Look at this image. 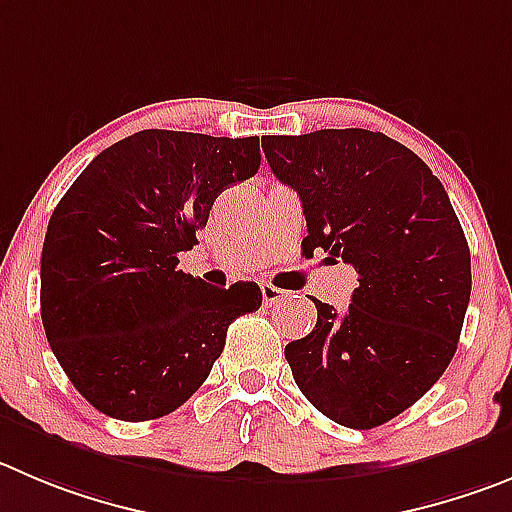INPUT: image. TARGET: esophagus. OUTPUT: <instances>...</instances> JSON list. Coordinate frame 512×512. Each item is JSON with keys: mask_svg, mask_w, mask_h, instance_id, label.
Here are the masks:
<instances>
[{"mask_svg": "<svg viewBox=\"0 0 512 512\" xmlns=\"http://www.w3.org/2000/svg\"><path fill=\"white\" fill-rule=\"evenodd\" d=\"M260 290H262V300H265V305L280 303V300H283L285 295H288V293H285V290L275 288V285H270V283H262Z\"/></svg>", "mask_w": 512, "mask_h": 512, "instance_id": "obj_1", "label": "esophagus"}]
</instances>
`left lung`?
I'll return each instance as SVG.
<instances>
[{
    "mask_svg": "<svg viewBox=\"0 0 512 512\" xmlns=\"http://www.w3.org/2000/svg\"><path fill=\"white\" fill-rule=\"evenodd\" d=\"M272 174L303 202V250L358 272L346 313L313 300L315 328L285 346L305 399L374 429L450 366L470 303V247L442 181L384 133L323 128L262 138Z\"/></svg>",
    "mask_w": 512,
    "mask_h": 512,
    "instance_id": "left-lung-1",
    "label": "left lung"
}]
</instances>
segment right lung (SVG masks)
Segmentation results:
<instances>
[{"label": "right lung", "mask_w": 512, "mask_h": 512, "mask_svg": "<svg viewBox=\"0 0 512 512\" xmlns=\"http://www.w3.org/2000/svg\"><path fill=\"white\" fill-rule=\"evenodd\" d=\"M260 169V138L148 128L73 181L47 224L40 308L75 389L123 422L171 414L207 381L255 283L212 288L179 270L227 186Z\"/></svg>", "instance_id": "right-lung-1"}]
</instances>
